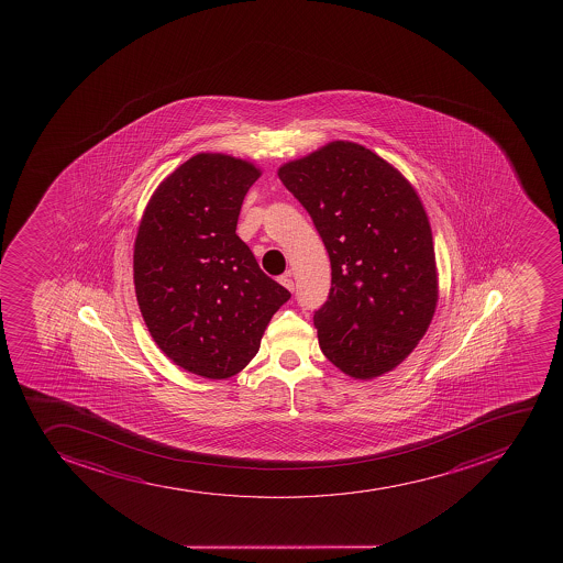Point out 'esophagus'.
Masks as SVG:
<instances>
[{
  "instance_id": "esophagus-1",
  "label": "esophagus",
  "mask_w": 563,
  "mask_h": 563,
  "mask_svg": "<svg viewBox=\"0 0 563 563\" xmlns=\"http://www.w3.org/2000/svg\"><path fill=\"white\" fill-rule=\"evenodd\" d=\"M278 283L285 286V288H288V290L294 291V280H291L290 272L285 273V275H280V277H278Z\"/></svg>"
}]
</instances>
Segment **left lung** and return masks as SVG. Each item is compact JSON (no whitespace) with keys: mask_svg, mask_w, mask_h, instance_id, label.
<instances>
[{"mask_svg":"<svg viewBox=\"0 0 563 563\" xmlns=\"http://www.w3.org/2000/svg\"><path fill=\"white\" fill-rule=\"evenodd\" d=\"M329 251L332 286L313 313L319 346L352 378L400 365L433 319V236L417 190L365 146L332 141L278 168Z\"/></svg>","mask_w":563,"mask_h":563,"instance_id":"8db88e82","label":"left lung"}]
</instances>
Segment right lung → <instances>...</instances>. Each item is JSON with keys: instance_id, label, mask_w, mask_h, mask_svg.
<instances>
[{"instance_id": "add662e5", "label": "right lung", "mask_w": 563, "mask_h": 563, "mask_svg": "<svg viewBox=\"0 0 563 563\" xmlns=\"http://www.w3.org/2000/svg\"><path fill=\"white\" fill-rule=\"evenodd\" d=\"M258 176L244 159L192 156L152 195L135 236V296L148 332L176 365L203 378L240 373L291 297L236 234Z\"/></svg>"}]
</instances>
